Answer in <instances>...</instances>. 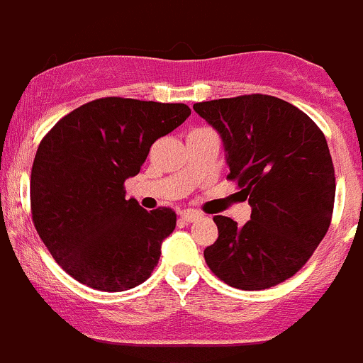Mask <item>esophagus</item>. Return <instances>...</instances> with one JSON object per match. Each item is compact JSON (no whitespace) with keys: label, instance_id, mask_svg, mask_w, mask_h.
Returning a JSON list of instances; mask_svg holds the SVG:
<instances>
[{"label":"esophagus","instance_id":"obj_1","mask_svg":"<svg viewBox=\"0 0 363 363\" xmlns=\"http://www.w3.org/2000/svg\"><path fill=\"white\" fill-rule=\"evenodd\" d=\"M200 217H201V213L196 212V211H191V208L181 212V219L184 220V223H194V220H198Z\"/></svg>","mask_w":363,"mask_h":363}]
</instances>
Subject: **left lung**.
Wrapping results in <instances>:
<instances>
[{
  "instance_id": "left-lung-1",
  "label": "left lung",
  "mask_w": 363,
  "mask_h": 363,
  "mask_svg": "<svg viewBox=\"0 0 363 363\" xmlns=\"http://www.w3.org/2000/svg\"><path fill=\"white\" fill-rule=\"evenodd\" d=\"M193 109L220 133L228 179L252 207L243 226L213 217L219 238L205 249V262L235 289L274 287L306 264L330 226L335 177L325 135L306 113L273 95L196 102Z\"/></svg>"
}]
</instances>
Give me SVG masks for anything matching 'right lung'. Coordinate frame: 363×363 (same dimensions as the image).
<instances>
[{"instance_id":"right-lung-1","label":"right lung","mask_w":363,"mask_h":363,"mask_svg":"<svg viewBox=\"0 0 363 363\" xmlns=\"http://www.w3.org/2000/svg\"><path fill=\"white\" fill-rule=\"evenodd\" d=\"M186 104L104 97L57 121L30 170V212L57 264L95 291L121 292L151 277L172 208L144 211L125 198L156 139L184 123Z\"/></svg>"}]
</instances>
